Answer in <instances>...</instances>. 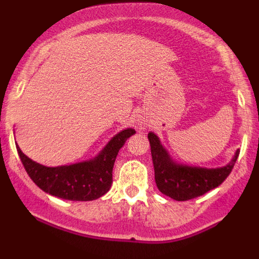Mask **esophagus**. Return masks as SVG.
<instances>
[{
    "label": "esophagus",
    "mask_w": 259,
    "mask_h": 259,
    "mask_svg": "<svg viewBox=\"0 0 259 259\" xmlns=\"http://www.w3.org/2000/svg\"><path fill=\"white\" fill-rule=\"evenodd\" d=\"M139 125H140V127H141V129H146L147 124H146V123H142V121H141V123H140Z\"/></svg>",
    "instance_id": "1"
}]
</instances>
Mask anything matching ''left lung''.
<instances>
[{
    "label": "left lung",
    "instance_id": "obj_1",
    "mask_svg": "<svg viewBox=\"0 0 259 259\" xmlns=\"http://www.w3.org/2000/svg\"><path fill=\"white\" fill-rule=\"evenodd\" d=\"M154 179L158 190L177 201H187L215 189L228 178L239 157L237 150L229 164L221 168H201L179 164L170 158L154 133H148Z\"/></svg>",
    "mask_w": 259,
    "mask_h": 259
}]
</instances>
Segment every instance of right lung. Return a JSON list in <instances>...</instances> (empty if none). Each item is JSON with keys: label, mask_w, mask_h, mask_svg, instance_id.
<instances>
[{"label": "right lung", "mask_w": 259, "mask_h": 259, "mask_svg": "<svg viewBox=\"0 0 259 259\" xmlns=\"http://www.w3.org/2000/svg\"><path fill=\"white\" fill-rule=\"evenodd\" d=\"M135 134L121 130L94 159L61 167H45L26 157L17 145V151L26 173L47 194L70 201H92L108 192L115 158L125 141Z\"/></svg>", "instance_id": "1"}]
</instances>
